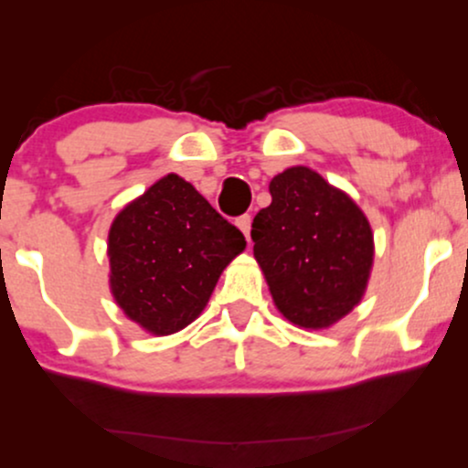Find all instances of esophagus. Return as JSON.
<instances>
[{
    "instance_id": "1",
    "label": "esophagus",
    "mask_w": 468,
    "mask_h": 468,
    "mask_svg": "<svg viewBox=\"0 0 468 468\" xmlns=\"http://www.w3.org/2000/svg\"><path fill=\"white\" fill-rule=\"evenodd\" d=\"M250 222H252L250 216H239L238 222H235V224H238V229L241 230V233L246 235V239H250L249 238V235H250Z\"/></svg>"
}]
</instances>
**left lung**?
I'll list each match as a JSON object with an SVG mask.
<instances>
[{
	"mask_svg": "<svg viewBox=\"0 0 468 468\" xmlns=\"http://www.w3.org/2000/svg\"><path fill=\"white\" fill-rule=\"evenodd\" d=\"M271 207L252 219V252L290 324L324 330L352 313L367 288L374 235L367 218L308 166L271 180Z\"/></svg>",
	"mask_w": 468,
	"mask_h": 468,
	"instance_id": "8db88e82",
	"label": "left lung"
}]
</instances>
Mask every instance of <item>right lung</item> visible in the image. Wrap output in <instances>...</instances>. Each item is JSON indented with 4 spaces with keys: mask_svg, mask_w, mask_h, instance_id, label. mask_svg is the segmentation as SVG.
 I'll return each instance as SVG.
<instances>
[{
    "mask_svg": "<svg viewBox=\"0 0 468 468\" xmlns=\"http://www.w3.org/2000/svg\"><path fill=\"white\" fill-rule=\"evenodd\" d=\"M244 249L241 230L191 182L169 174L112 222V294L143 330L174 335L200 316L222 271Z\"/></svg>",
    "mask_w": 468,
    "mask_h": 468,
    "instance_id": "1",
    "label": "right lung"
}]
</instances>
